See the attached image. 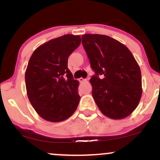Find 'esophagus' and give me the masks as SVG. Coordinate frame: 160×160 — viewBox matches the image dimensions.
Returning <instances> with one entry per match:
<instances>
[{
  "label": "esophagus",
  "mask_w": 160,
  "mask_h": 160,
  "mask_svg": "<svg viewBox=\"0 0 160 160\" xmlns=\"http://www.w3.org/2000/svg\"><path fill=\"white\" fill-rule=\"evenodd\" d=\"M78 80H79V82H85V81H86V79H84V78H79L78 79Z\"/></svg>",
  "instance_id": "34e87169"
}]
</instances>
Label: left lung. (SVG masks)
Segmentation results:
<instances>
[{"label":"left lung","mask_w":160,"mask_h":160,"mask_svg":"<svg viewBox=\"0 0 160 160\" xmlns=\"http://www.w3.org/2000/svg\"><path fill=\"white\" fill-rule=\"evenodd\" d=\"M82 43L95 72L89 82L99 110L113 120L128 117L142 94L141 70L133 55L126 46L107 35L84 34Z\"/></svg>","instance_id":"8db88e82"}]
</instances>
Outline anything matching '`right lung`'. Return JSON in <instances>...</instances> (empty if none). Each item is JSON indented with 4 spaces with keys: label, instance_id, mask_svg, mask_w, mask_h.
Wrapping results in <instances>:
<instances>
[{
    "label": "right lung",
    "instance_id": "right-lung-1",
    "mask_svg": "<svg viewBox=\"0 0 160 160\" xmlns=\"http://www.w3.org/2000/svg\"><path fill=\"white\" fill-rule=\"evenodd\" d=\"M80 42V36L65 34L40 45L29 59L28 97L40 117L49 122L66 120L78 106L79 82L68 68V58Z\"/></svg>",
    "mask_w": 160,
    "mask_h": 160
}]
</instances>
